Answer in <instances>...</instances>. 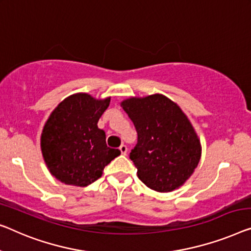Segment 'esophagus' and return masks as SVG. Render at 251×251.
<instances>
[{
  "mask_svg": "<svg viewBox=\"0 0 251 251\" xmlns=\"http://www.w3.org/2000/svg\"><path fill=\"white\" fill-rule=\"evenodd\" d=\"M119 150H121V152H122V154H126V153H127V147H126V145L125 144H122L121 145V147H119Z\"/></svg>",
  "mask_w": 251,
  "mask_h": 251,
  "instance_id": "34e87169",
  "label": "esophagus"
}]
</instances>
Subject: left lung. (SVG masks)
Here are the masks:
<instances>
[{
  "label": "left lung",
  "mask_w": 251,
  "mask_h": 251,
  "mask_svg": "<svg viewBox=\"0 0 251 251\" xmlns=\"http://www.w3.org/2000/svg\"><path fill=\"white\" fill-rule=\"evenodd\" d=\"M122 107L137 133L129 159L140 180L160 193L180 187L193 175L201 151L187 116L162 95L129 98Z\"/></svg>",
  "instance_id": "left-lung-1"
}]
</instances>
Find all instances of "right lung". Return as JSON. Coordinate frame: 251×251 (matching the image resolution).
<instances>
[{
  "mask_svg": "<svg viewBox=\"0 0 251 251\" xmlns=\"http://www.w3.org/2000/svg\"><path fill=\"white\" fill-rule=\"evenodd\" d=\"M110 98L97 100L77 93L63 100L44 126L42 152L50 174L66 185L84 187L102 176L111 160L121 154L107 147L98 121Z\"/></svg>",
  "mask_w": 251,
  "mask_h": 251,
  "instance_id": "obj_1",
  "label": "right lung"
}]
</instances>
